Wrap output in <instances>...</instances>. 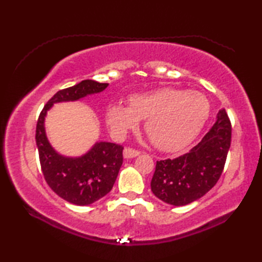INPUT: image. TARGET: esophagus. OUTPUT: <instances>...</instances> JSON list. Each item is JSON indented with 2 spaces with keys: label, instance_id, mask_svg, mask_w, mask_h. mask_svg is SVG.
<instances>
[{
  "label": "esophagus",
  "instance_id": "34e87169",
  "mask_svg": "<svg viewBox=\"0 0 262 262\" xmlns=\"http://www.w3.org/2000/svg\"><path fill=\"white\" fill-rule=\"evenodd\" d=\"M141 154L140 151H136L134 148H130V147H126L124 149V158L125 159H132V158H135L138 157V155Z\"/></svg>",
  "mask_w": 262,
  "mask_h": 262
}]
</instances>
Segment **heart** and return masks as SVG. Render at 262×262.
<instances>
[{
  "mask_svg": "<svg viewBox=\"0 0 262 262\" xmlns=\"http://www.w3.org/2000/svg\"><path fill=\"white\" fill-rule=\"evenodd\" d=\"M129 105L111 103L107 108V124L117 137L135 129L141 120L152 143L161 151L173 152L190 143L202 129L209 115V102L199 91L174 88L133 94Z\"/></svg>",
  "mask_w": 262,
  "mask_h": 262,
  "instance_id": "b5f03b06",
  "label": "heart"
}]
</instances>
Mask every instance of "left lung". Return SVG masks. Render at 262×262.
Masks as SVG:
<instances>
[{
	"label": "left lung",
	"mask_w": 262,
	"mask_h": 262,
	"mask_svg": "<svg viewBox=\"0 0 262 262\" xmlns=\"http://www.w3.org/2000/svg\"><path fill=\"white\" fill-rule=\"evenodd\" d=\"M231 134L229 116L222 109L214 126L190 151L179 158L158 161L151 181L153 193L173 206H185L203 197L223 172Z\"/></svg>",
	"instance_id": "8db88e82"
}]
</instances>
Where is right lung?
I'll return each instance as SVG.
<instances>
[{
  "instance_id": "1",
  "label": "right lung",
  "mask_w": 262,
  "mask_h": 262,
  "mask_svg": "<svg viewBox=\"0 0 262 262\" xmlns=\"http://www.w3.org/2000/svg\"><path fill=\"white\" fill-rule=\"evenodd\" d=\"M108 85V83L84 80L59 90L46 103L37 121L36 143L43 178L55 193L77 206L97 202L113 189L122 164L124 147L115 143L97 142L82 157H64L55 151L47 140L45 117L54 103L76 101L101 92Z\"/></svg>"
}]
</instances>
